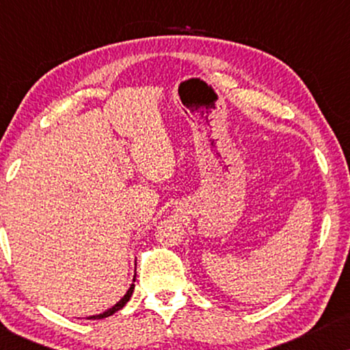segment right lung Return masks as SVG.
I'll list each match as a JSON object with an SVG mask.
<instances>
[{"instance_id": "1", "label": "right lung", "mask_w": 350, "mask_h": 350, "mask_svg": "<svg viewBox=\"0 0 350 350\" xmlns=\"http://www.w3.org/2000/svg\"><path fill=\"white\" fill-rule=\"evenodd\" d=\"M133 282H135V277H133ZM133 288H135V285H131V288L127 290V293L122 296V299L121 301H118L116 304L113 306V308H109L108 310H105L103 314H98V315H90V317H88L89 320H98V319H105V317H109V315H113L114 312H118L119 309H122L124 306H126V303L129 299H131V296H132V293H133Z\"/></svg>"}]
</instances>
